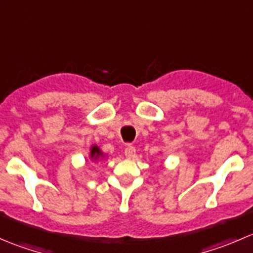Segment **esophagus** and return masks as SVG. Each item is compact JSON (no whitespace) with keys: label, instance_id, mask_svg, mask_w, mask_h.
I'll use <instances>...</instances> for the list:
<instances>
[{"label":"esophagus","instance_id":"obj_1","mask_svg":"<svg viewBox=\"0 0 253 253\" xmlns=\"http://www.w3.org/2000/svg\"><path fill=\"white\" fill-rule=\"evenodd\" d=\"M125 155H126V158H128V159L133 158L134 155H136V148L132 147V145H127L126 149H125Z\"/></svg>","mask_w":253,"mask_h":253}]
</instances>
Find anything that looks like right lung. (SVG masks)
Here are the masks:
<instances>
[{"label": "right lung", "instance_id": "add662e5", "mask_svg": "<svg viewBox=\"0 0 253 253\" xmlns=\"http://www.w3.org/2000/svg\"><path fill=\"white\" fill-rule=\"evenodd\" d=\"M89 158H90V160H93V162H99V160L101 159H105L106 154H104L103 150H101L98 145L93 144L90 147V150H89Z\"/></svg>", "mask_w": 253, "mask_h": 253}]
</instances>
